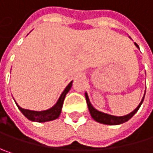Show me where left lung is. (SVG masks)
Wrapping results in <instances>:
<instances>
[{"instance_id":"8db88e82","label":"left lung","mask_w":153,"mask_h":153,"mask_svg":"<svg viewBox=\"0 0 153 153\" xmlns=\"http://www.w3.org/2000/svg\"><path fill=\"white\" fill-rule=\"evenodd\" d=\"M135 45H136L137 48H139V46H138L136 42H135ZM144 96H145V93H144V95H143V97L140 104L138 105V106L133 111H131L130 113H128L127 115H124V116H113V115H111V114H108V113H105V112H102V111L97 110L95 107L91 105V103L89 101V98H88V93L87 92L85 93L87 105H88V110H89V112H90L91 117L96 121H97L99 123H102V124H105V125H120V124H122V123L128 121V120H130L136 114V112L137 111L138 109L140 108L141 105L143 104V99H144Z\"/></svg>"}]
</instances>
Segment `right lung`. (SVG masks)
<instances>
[{
    "instance_id": "1",
    "label": "right lung",
    "mask_w": 153,
    "mask_h": 153,
    "mask_svg": "<svg viewBox=\"0 0 153 153\" xmlns=\"http://www.w3.org/2000/svg\"><path fill=\"white\" fill-rule=\"evenodd\" d=\"M72 85H73V80L67 85V87L62 92V94H61L60 97L58 98L57 102L56 103V105L51 108L48 109V110H45V111H31V110H27V109H24V108L20 107L16 103V105L18 107V109L20 110V111L29 120L36 121V122H47V121L54 120L60 116V113L62 111V106L64 104V100L65 98L66 94L71 89Z\"/></svg>"
}]
</instances>
